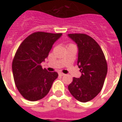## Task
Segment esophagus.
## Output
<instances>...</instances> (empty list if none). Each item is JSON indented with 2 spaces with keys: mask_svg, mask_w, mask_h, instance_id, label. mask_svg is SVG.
Listing matches in <instances>:
<instances>
[{
  "mask_svg": "<svg viewBox=\"0 0 122 122\" xmlns=\"http://www.w3.org/2000/svg\"><path fill=\"white\" fill-rule=\"evenodd\" d=\"M59 76H65V74H64V73H63V72H59Z\"/></svg>",
  "mask_w": 122,
  "mask_h": 122,
  "instance_id": "esophagus-1",
  "label": "esophagus"
}]
</instances>
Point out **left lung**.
Masks as SVG:
<instances>
[{
  "label": "left lung",
  "instance_id": "8db88e82",
  "mask_svg": "<svg viewBox=\"0 0 122 122\" xmlns=\"http://www.w3.org/2000/svg\"><path fill=\"white\" fill-rule=\"evenodd\" d=\"M78 48V66L82 75L73 78L68 86L73 97L80 102L90 101L99 94L107 74V63L102 49L86 34H69Z\"/></svg>",
  "mask_w": 122,
  "mask_h": 122
}]
</instances>
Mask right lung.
I'll return each instance as SVG.
<instances>
[{"instance_id": "add662e5", "label": "right lung", "mask_w": 122, "mask_h": 122, "mask_svg": "<svg viewBox=\"0 0 122 122\" xmlns=\"http://www.w3.org/2000/svg\"><path fill=\"white\" fill-rule=\"evenodd\" d=\"M62 33L36 32L20 44L12 61L15 84L25 99L36 101L45 97L57 78L56 72H48L40 64L48 56L52 46Z\"/></svg>"}]
</instances>
